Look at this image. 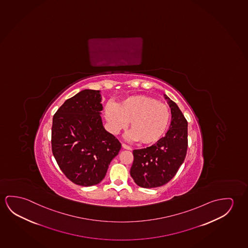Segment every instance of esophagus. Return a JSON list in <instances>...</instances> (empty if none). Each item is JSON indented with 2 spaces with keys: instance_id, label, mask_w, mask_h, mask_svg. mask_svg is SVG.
<instances>
[{
  "instance_id": "esophagus-1",
  "label": "esophagus",
  "mask_w": 248,
  "mask_h": 248,
  "mask_svg": "<svg viewBox=\"0 0 248 248\" xmlns=\"http://www.w3.org/2000/svg\"><path fill=\"white\" fill-rule=\"evenodd\" d=\"M122 147L124 149H128V150H130L131 148H130V146H128V145L124 144V143H123Z\"/></svg>"
}]
</instances>
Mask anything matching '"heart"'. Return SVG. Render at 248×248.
<instances>
[{
    "label": "heart",
    "mask_w": 248,
    "mask_h": 248,
    "mask_svg": "<svg viewBox=\"0 0 248 248\" xmlns=\"http://www.w3.org/2000/svg\"><path fill=\"white\" fill-rule=\"evenodd\" d=\"M105 117L112 133L124 130L130 122V138L140 144H154L164 137L171 111L166 104L148 95L130 96L115 106L107 104Z\"/></svg>",
    "instance_id": "b5f03b06"
}]
</instances>
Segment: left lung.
<instances>
[{"label": "left lung", "mask_w": 248, "mask_h": 248, "mask_svg": "<svg viewBox=\"0 0 248 248\" xmlns=\"http://www.w3.org/2000/svg\"><path fill=\"white\" fill-rule=\"evenodd\" d=\"M168 104L171 107V122L166 136L150 147L133 150L130 175L138 186L143 188H155L168 183L186 155V118L175 102L168 99Z\"/></svg>", "instance_id": "1"}]
</instances>
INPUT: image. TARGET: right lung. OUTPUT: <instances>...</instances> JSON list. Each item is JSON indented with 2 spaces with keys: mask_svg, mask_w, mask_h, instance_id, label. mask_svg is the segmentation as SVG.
Masks as SVG:
<instances>
[{
  "mask_svg": "<svg viewBox=\"0 0 248 248\" xmlns=\"http://www.w3.org/2000/svg\"><path fill=\"white\" fill-rule=\"evenodd\" d=\"M99 90L85 89L68 99L54 114L51 149L57 164L73 183L99 184L121 143L104 129Z\"/></svg>",
  "mask_w": 248,
  "mask_h": 248,
  "instance_id": "add662e5",
  "label": "right lung"
}]
</instances>
